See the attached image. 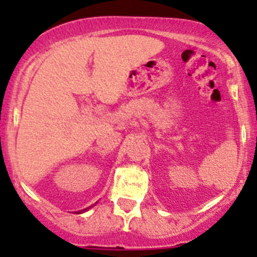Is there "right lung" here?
<instances>
[{"instance_id":"add662e5","label":"right lung","mask_w":257,"mask_h":257,"mask_svg":"<svg viewBox=\"0 0 257 257\" xmlns=\"http://www.w3.org/2000/svg\"><path fill=\"white\" fill-rule=\"evenodd\" d=\"M92 206H93V205H92ZM92 206H89V208H85V209H83L82 211H80V212H84V211H87V210H89L90 208H92Z\"/></svg>"}]
</instances>
